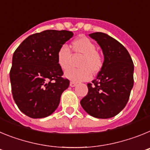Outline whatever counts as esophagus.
Segmentation results:
<instances>
[{"instance_id": "obj_1", "label": "esophagus", "mask_w": 150, "mask_h": 150, "mask_svg": "<svg viewBox=\"0 0 150 150\" xmlns=\"http://www.w3.org/2000/svg\"><path fill=\"white\" fill-rule=\"evenodd\" d=\"M70 86H71V87H74V86H76V83H75V82H73V81H71V83H70Z\"/></svg>"}]
</instances>
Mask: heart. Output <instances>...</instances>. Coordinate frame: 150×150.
Instances as JSON below:
<instances>
[{"instance_id":"1","label":"heart","mask_w":150,"mask_h":150,"mask_svg":"<svg viewBox=\"0 0 150 150\" xmlns=\"http://www.w3.org/2000/svg\"><path fill=\"white\" fill-rule=\"evenodd\" d=\"M71 51L74 55H82L78 68H70L66 71L65 76L74 82L87 80L91 76V73L97 74L101 70L104 59L98 52L93 41L85 36H81L71 43ZM57 62L62 70L70 67L71 52L68 46L64 45L57 52Z\"/></svg>"}]
</instances>
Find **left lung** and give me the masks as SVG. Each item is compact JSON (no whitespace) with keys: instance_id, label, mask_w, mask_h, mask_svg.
Masks as SVG:
<instances>
[{"instance_id":"1","label":"left lung","mask_w":150,"mask_h":150,"mask_svg":"<svg viewBox=\"0 0 150 150\" xmlns=\"http://www.w3.org/2000/svg\"><path fill=\"white\" fill-rule=\"evenodd\" d=\"M102 49L104 64L96 79L88 83V93L80 101L86 112L98 119H109L126 106L134 86V64L122 44L101 32L90 34Z\"/></svg>"}]
</instances>
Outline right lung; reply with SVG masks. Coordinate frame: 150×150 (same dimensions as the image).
Segmentation results:
<instances>
[{
    "instance_id": "right-lung-1",
    "label": "right lung",
    "mask_w": 150,
    "mask_h": 150,
    "mask_svg": "<svg viewBox=\"0 0 150 150\" xmlns=\"http://www.w3.org/2000/svg\"><path fill=\"white\" fill-rule=\"evenodd\" d=\"M69 30H46L28 37L14 52L10 78L16 104L33 119L51 115L70 84L63 78L57 52L71 39Z\"/></svg>"
}]
</instances>
